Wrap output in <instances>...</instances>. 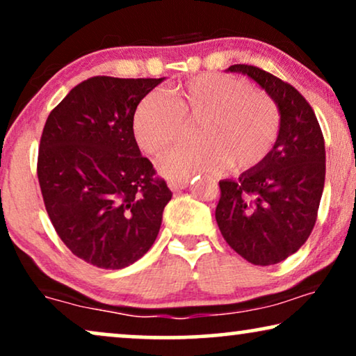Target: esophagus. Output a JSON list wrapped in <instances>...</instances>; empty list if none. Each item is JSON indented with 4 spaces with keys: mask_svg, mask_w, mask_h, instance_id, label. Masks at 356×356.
Instances as JSON below:
<instances>
[{
    "mask_svg": "<svg viewBox=\"0 0 356 356\" xmlns=\"http://www.w3.org/2000/svg\"><path fill=\"white\" fill-rule=\"evenodd\" d=\"M189 184V179H172V181L168 183L170 189H173V191H179V189H184L188 188Z\"/></svg>",
    "mask_w": 356,
    "mask_h": 356,
    "instance_id": "1",
    "label": "esophagus"
}]
</instances>
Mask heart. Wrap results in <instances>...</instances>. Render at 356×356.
Segmentation results:
<instances>
[{
    "mask_svg": "<svg viewBox=\"0 0 356 356\" xmlns=\"http://www.w3.org/2000/svg\"><path fill=\"white\" fill-rule=\"evenodd\" d=\"M168 99L145 95L133 115V134L144 152L162 155L181 139L184 123L197 121L196 145L165 155L159 167L170 178L218 173L230 167L246 173L267 162L279 139L280 110L266 92L240 77L201 74L172 87Z\"/></svg>",
    "mask_w": 356,
    "mask_h": 356,
    "instance_id": "obj_1",
    "label": "heart"
}]
</instances>
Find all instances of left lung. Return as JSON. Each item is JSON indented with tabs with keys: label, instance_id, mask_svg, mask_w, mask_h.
<instances>
[{
	"label": "left lung",
	"instance_id": "8db88e82",
	"mask_svg": "<svg viewBox=\"0 0 356 356\" xmlns=\"http://www.w3.org/2000/svg\"><path fill=\"white\" fill-rule=\"evenodd\" d=\"M228 71L266 89L279 106L282 128L264 165L218 183L216 220L238 254L272 266L298 251L313 232L325 179L324 136L308 100L289 82L251 65Z\"/></svg>",
	"mask_w": 356,
	"mask_h": 356
}]
</instances>
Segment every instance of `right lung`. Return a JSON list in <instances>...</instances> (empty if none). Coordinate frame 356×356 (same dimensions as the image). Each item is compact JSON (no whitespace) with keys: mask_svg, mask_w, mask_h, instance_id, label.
<instances>
[{"mask_svg":"<svg viewBox=\"0 0 356 356\" xmlns=\"http://www.w3.org/2000/svg\"><path fill=\"white\" fill-rule=\"evenodd\" d=\"M162 81L89 77L43 128L37 177L48 217L72 254L100 269L140 259L172 199L131 124L136 106Z\"/></svg>","mask_w":356,"mask_h":356,"instance_id":"1","label":"right lung"}]
</instances>
